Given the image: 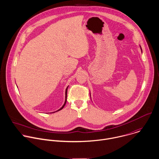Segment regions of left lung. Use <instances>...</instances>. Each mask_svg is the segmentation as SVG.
<instances>
[{
  "label": "left lung",
  "instance_id": "8db88e82",
  "mask_svg": "<svg viewBox=\"0 0 159 159\" xmlns=\"http://www.w3.org/2000/svg\"><path fill=\"white\" fill-rule=\"evenodd\" d=\"M140 49H141V51H142V48H141V46L140 45ZM90 98H91V95H90Z\"/></svg>",
  "mask_w": 159,
  "mask_h": 159
}]
</instances>
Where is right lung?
<instances>
[{
  "label": "right lung",
  "mask_w": 159,
  "mask_h": 159,
  "mask_svg": "<svg viewBox=\"0 0 159 159\" xmlns=\"http://www.w3.org/2000/svg\"><path fill=\"white\" fill-rule=\"evenodd\" d=\"M68 87H69V86H67V88H66V97H65V102H64V105H62V107L61 108H60L59 110H57V111L53 112H50V113H54V112H57V111H59L62 110V109L64 107L65 105H66V102H67V89H68Z\"/></svg>",
  "instance_id": "add662e5"
}]
</instances>
